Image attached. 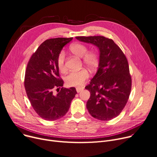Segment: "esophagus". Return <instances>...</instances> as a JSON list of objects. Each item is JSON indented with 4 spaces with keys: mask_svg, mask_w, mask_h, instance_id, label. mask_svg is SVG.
Wrapping results in <instances>:
<instances>
[{
    "mask_svg": "<svg viewBox=\"0 0 157 157\" xmlns=\"http://www.w3.org/2000/svg\"><path fill=\"white\" fill-rule=\"evenodd\" d=\"M76 89L77 92H78V93H79L80 91H81L83 89H84V88H83V87H77Z\"/></svg>",
    "mask_w": 157,
    "mask_h": 157,
    "instance_id": "obj_1",
    "label": "esophagus"
}]
</instances>
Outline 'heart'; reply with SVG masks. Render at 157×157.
I'll list each match as a JSON object with an SVG mask.
<instances>
[{
	"mask_svg": "<svg viewBox=\"0 0 157 157\" xmlns=\"http://www.w3.org/2000/svg\"><path fill=\"white\" fill-rule=\"evenodd\" d=\"M69 49L76 56L82 58V62L89 68L93 69L97 67L99 62V56L95 51H88V48L81 44H75L70 46ZM65 52L62 50L57 57V65L60 71L64 72L66 67L65 66ZM89 77V73L85 69L78 71H73L65 78V82L68 86H78L82 85Z\"/></svg>",
	"mask_w": 157,
	"mask_h": 157,
	"instance_id": "obj_1",
	"label": "heart"
}]
</instances>
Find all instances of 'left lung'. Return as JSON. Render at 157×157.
Here are the masks:
<instances>
[{
  "label": "left lung",
  "mask_w": 157,
  "mask_h": 157,
  "mask_svg": "<svg viewBox=\"0 0 157 157\" xmlns=\"http://www.w3.org/2000/svg\"><path fill=\"white\" fill-rule=\"evenodd\" d=\"M76 38L99 49L97 72L85 87L90 92L86 108L95 119L110 121L119 116L129 97L131 77L128 60L112 39L102 36Z\"/></svg>",
  "instance_id": "8db88e82"
}]
</instances>
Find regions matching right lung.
Instances as JSON below:
<instances>
[{
    "mask_svg": "<svg viewBox=\"0 0 157 157\" xmlns=\"http://www.w3.org/2000/svg\"><path fill=\"white\" fill-rule=\"evenodd\" d=\"M73 38H56L45 40L31 57L26 67L25 87L31 105L38 116L46 121H55L66 114L76 88H62L54 95V90L63 86L59 78L57 57Z\"/></svg>",
    "mask_w": 157,
    "mask_h": 157,
    "instance_id": "1",
    "label": "right lung"
}]
</instances>
